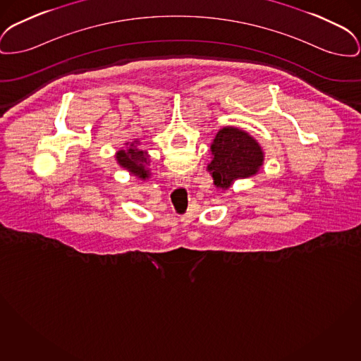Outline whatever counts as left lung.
Here are the masks:
<instances>
[{
    "mask_svg": "<svg viewBox=\"0 0 361 361\" xmlns=\"http://www.w3.org/2000/svg\"><path fill=\"white\" fill-rule=\"evenodd\" d=\"M212 154L207 170L214 185L224 191L235 180L255 176L264 162V154L259 143L245 130L234 127L218 130L212 140Z\"/></svg>",
    "mask_w": 361,
    "mask_h": 361,
    "instance_id": "obj_1",
    "label": "left lung"
}]
</instances>
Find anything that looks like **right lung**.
Wrapping results in <instances>:
<instances>
[{
  "instance_id": "add662e5",
  "label": "right lung",
  "mask_w": 361,
  "mask_h": 361,
  "mask_svg": "<svg viewBox=\"0 0 361 361\" xmlns=\"http://www.w3.org/2000/svg\"><path fill=\"white\" fill-rule=\"evenodd\" d=\"M137 140L132 142L127 149H120L116 154V159L120 166L126 168L132 174L137 176L142 180H146L149 177V171L146 165L149 164L147 155L145 151L136 147Z\"/></svg>"
}]
</instances>
